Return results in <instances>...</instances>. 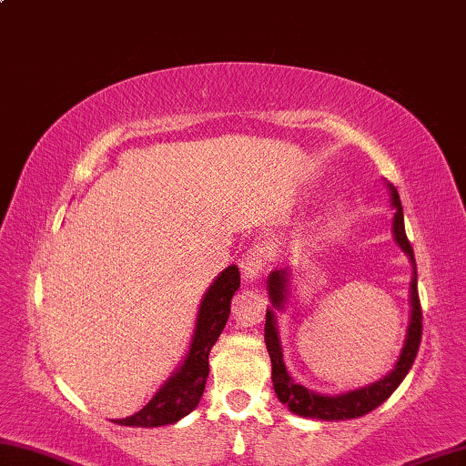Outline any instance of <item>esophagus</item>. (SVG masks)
I'll use <instances>...</instances> for the list:
<instances>
[{"mask_svg": "<svg viewBox=\"0 0 466 466\" xmlns=\"http://www.w3.org/2000/svg\"><path fill=\"white\" fill-rule=\"evenodd\" d=\"M270 262H272V248L264 241L254 243L241 259V268H243V276H246V280L254 282L256 279H259Z\"/></svg>", "mask_w": 466, "mask_h": 466, "instance_id": "1", "label": "esophagus"}]
</instances>
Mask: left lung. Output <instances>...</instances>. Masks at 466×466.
Segmentation results:
<instances>
[{"mask_svg":"<svg viewBox=\"0 0 466 466\" xmlns=\"http://www.w3.org/2000/svg\"><path fill=\"white\" fill-rule=\"evenodd\" d=\"M389 190H390V202H393V207L397 210L393 218L395 239L399 243V248L410 256V262L413 266V276L410 284L411 317H410V328H407V338H405V346L401 350V356H399L395 369L390 370L385 379L372 382L369 387L350 390V393L333 395V397L313 393V390H309L307 387L292 380V377L287 372V366H284V360H282V348H280L279 329H276L274 311L272 309H268L264 338H266L268 354H270V360H272L274 390L280 401L287 405L292 413L300 415V418H313V420H325V421L362 418V415L377 410L380 403H385L387 399L393 395V390L401 385L405 374L410 372V369L413 366L415 356H418L420 341H421V305H420V295H418V268H415L413 248L405 235L401 198H399V192L395 190L393 184H389ZM289 276H290L289 270H274L270 274V279H268V295L272 299L274 309H284V303H287Z\"/></svg>","mask_w":466,"mask_h":466,"instance_id":"8db88e82","label":"left lung"}]
</instances>
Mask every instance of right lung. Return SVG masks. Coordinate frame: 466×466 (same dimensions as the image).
I'll return each mask as SVG.
<instances>
[{"instance_id": "add662e5", "label": "right lung", "mask_w": 466, "mask_h": 466, "mask_svg": "<svg viewBox=\"0 0 466 466\" xmlns=\"http://www.w3.org/2000/svg\"><path fill=\"white\" fill-rule=\"evenodd\" d=\"M239 284L238 266H228L218 274V279L210 284L200 303L192 344L182 366L141 411L125 420H114V423L133 428H157L176 423L196 410L204 393V385H207L210 348L215 346L220 331L225 329L228 313H231V299Z\"/></svg>"}]
</instances>
